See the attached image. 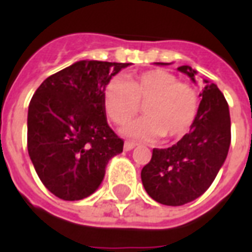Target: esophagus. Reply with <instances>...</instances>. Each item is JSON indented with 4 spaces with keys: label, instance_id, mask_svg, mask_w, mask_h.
<instances>
[{
    "label": "esophagus",
    "instance_id": "34e87169",
    "mask_svg": "<svg viewBox=\"0 0 252 252\" xmlns=\"http://www.w3.org/2000/svg\"><path fill=\"white\" fill-rule=\"evenodd\" d=\"M135 146H136V144H135V143H133V142H129V140H126V142L124 143V148H126V151H129V150H132V148L135 147Z\"/></svg>",
    "mask_w": 252,
    "mask_h": 252
}]
</instances>
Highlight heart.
<instances>
[{
	"instance_id": "obj_1",
	"label": "heart",
	"mask_w": 252,
	"mask_h": 252,
	"mask_svg": "<svg viewBox=\"0 0 252 252\" xmlns=\"http://www.w3.org/2000/svg\"><path fill=\"white\" fill-rule=\"evenodd\" d=\"M105 115L117 126L132 120L143 105L144 117L123 129L126 136L155 140L186 135L200 113L201 98L190 83L164 70H150L128 81L115 78L108 82L102 98Z\"/></svg>"
}]
</instances>
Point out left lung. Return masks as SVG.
<instances>
[{"mask_svg": "<svg viewBox=\"0 0 252 252\" xmlns=\"http://www.w3.org/2000/svg\"><path fill=\"white\" fill-rule=\"evenodd\" d=\"M194 81L190 66L178 67ZM202 93L200 113L189 133L169 148H154L142 170L148 195L163 205L180 206L198 198L216 178L231 144V117L227 99L215 83Z\"/></svg>", "mask_w": 252, "mask_h": 252, "instance_id": "1", "label": "left lung"}]
</instances>
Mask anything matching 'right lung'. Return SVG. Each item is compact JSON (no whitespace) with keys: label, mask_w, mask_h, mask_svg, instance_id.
<instances>
[{"label":"right lung","mask_w":252,"mask_h":252,"mask_svg":"<svg viewBox=\"0 0 252 252\" xmlns=\"http://www.w3.org/2000/svg\"><path fill=\"white\" fill-rule=\"evenodd\" d=\"M129 63L81 61L52 74L28 108V154L43 185L64 201L94 193L124 140L108 126L102 98Z\"/></svg>","instance_id":"1"}]
</instances>
